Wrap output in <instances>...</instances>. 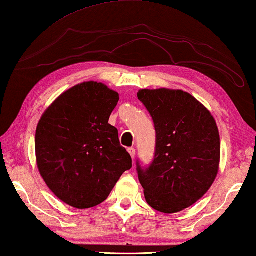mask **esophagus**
<instances>
[{
  "label": "esophagus",
  "mask_w": 256,
  "mask_h": 256,
  "mask_svg": "<svg viewBox=\"0 0 256 256\" xmlns=\"http://www.w3.org/2000/svg\"><path fill=\"white\" fill-rule=\"evenodd\" d=\"M128 153H129V155L132 156V160L135 158V155H136V150L135 148H132H132H128Z\"/></svg>",
  "instance_id": "obj_1"
}]
</instances>
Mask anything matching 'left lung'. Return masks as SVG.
<instances>
[{
    "instance_id": "8db88e82",
    "label": "left lung",
    "mask_w": 256,
    "mask_h": 256,
    "mask_svg": "<svg viewBox=\"0 0 256 256\" xmlns=\"http://www.w3.org/2000/svg\"><path fill=\"white\" fill-rule=\"evenodd\" d=\"M137 96L154 120L153 163L138 178L152 208L176 214L194 204L216 180L220 137L216 120L202 103L182 90H140Z\"/></svg>"
}]
</instances>
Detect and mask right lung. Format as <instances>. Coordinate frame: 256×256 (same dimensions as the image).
<instances>
[{"label":"right lung","mask_w":256,"mask_h":256,"mask_svg":"<svg viewBox=\"0 0 256 256\" xmlns=\"http://www.w3.org/2000/svg\"><path fill=\"white\" fill-rule=\"evenodd\" d=\"M118 92L90 80L62 93L36 129V160L47 186L62 202L88 209L103 202L132 158L108 124Z\"/></svg>","instance_id":"right-lung-1"}]
</instances>
